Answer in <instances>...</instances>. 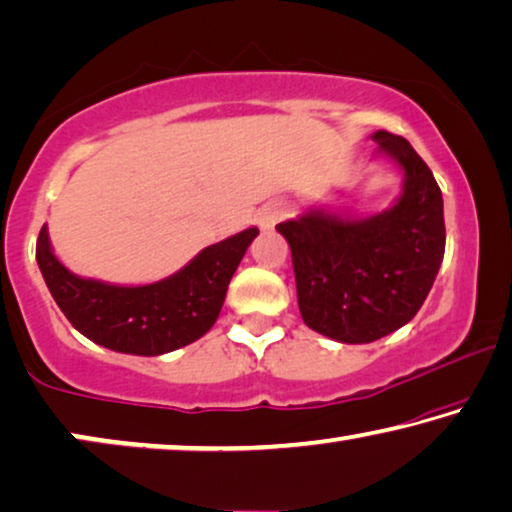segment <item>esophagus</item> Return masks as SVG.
<instances>
[{
	"mask_svg": "<svg viewBox=\"0 0 512 512\" xmlns=\"http://www.w3.org/2000/svg\"><path fill=\"white\" fill-rule=\"evenodd\" d=\"M284 214V210H281L279 203H268L263 207L261 212H258V226L261 228H272L274 224H277V219Z\"/></svg>",
	"mask_w": 512,
	"mask_h": 512,
	"instance_id": "esophagus-1",
	"label": "esophagus"
}]
</instances>
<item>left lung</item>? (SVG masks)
Masks as SVG:
<instances>
[{
  "label": "left lung",
  "instance_id": "1",
  "mask_svg": "<svg viewBox=\"0 0 512 512\" xmlns=\"http://www.w3.org/2000/svg\"><path fill=\"white\" fill-rule=\"evenodd\" d=\"M402 168V194L372 217L311 207L277 224L293 256L298 307L311 330L342 344H369L418 314L446 251L443 198L411 143L372 136Z\"/></svg>",
  "mask_w": 512,
  "mask_h": 512
}]
</instances>
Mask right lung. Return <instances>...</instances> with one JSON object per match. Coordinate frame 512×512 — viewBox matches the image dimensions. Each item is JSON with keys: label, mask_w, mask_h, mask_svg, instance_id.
Here are the masks:
<instances>
[{"label": "right lung", "mask_w": 512, "mask_h": 512, "mask_svg": "<svg viewBox=\"0 0 512 512\" xmlns=\"http://www.w3.org/2000/svg\"><path fill=\"white\" fill-rule=\"evenodd\" d=\"M258 228L205 247L170 277L145 286L83 279L64 268L50 247L48 226L36 242V263L57 307L73 328L117 353L161 355L201 339L219 318L244 251Z\"/></svg>", "instance_id": "add662e5"}]
</instances>
